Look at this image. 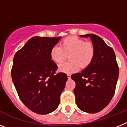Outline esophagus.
<instances>
[{"label": "esophagus", "instance_id": "esophagus-1", "mask_svg": "<svg viewBox=\"0 0 127 127\" xmlns=\"http://www.w3.org/2000/svg\"><path fill=\"white\" fill-rule=\"evenodd\" d=\"M70 76H71V75H70V74H67V77H68V79H70Z\"/></svg>", "mask_w": 127, "mask_h": 127}]
</instances>
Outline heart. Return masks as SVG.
I'll use <instances>...</instances> for the list:
<instances>
[{
  "label": "heart",
  "mask_w": 127,
  "mask_h": 127,
  "mask_svg": "<svg viewBox=\"0 0 127 127\" xmlns=\"http://www.w3.org/2000/svg\"><path fill=\"white\" fill-rule=\"evenodd\" d=\"M69 55L70 61L63 63L59 70L65 73H73L81 69H86L92 63L95 55V48L92 42L76 36L65 38L60 46H55L50 51L51 60L57 64H61Z\"/></svg>",
  "instance_id": "1"
}]
</instances>
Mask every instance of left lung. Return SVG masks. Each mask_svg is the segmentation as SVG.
I'll use <instances>...</instances> for the list:
<instances>
[{"label": "left lung", "mask_w": 127, "mask_h": 127, "mask_svg": "<svg viewBox=\"0 0 127 127\" xmlns=\"http://www.w3.org/2000/svg\"><path fill=\"white\" fill-rule=\"evenodd\" d=\"M80 36L90 37L95 55L89 67L71 76L76 83L74 92L76 104L83 111L96 113L104 109L113 98L118 78V65L113 49L102 38L93 33Z\"/></svg>", "instance_id": "left-lung-1"}]
</instances>
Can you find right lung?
Wrapping results in <instances>:
<instances>
[{
  "label": "right lung",
  "mask_w": 127,
  "mask_h": 127,
  "mask_svg": "<svg viewBox=\"0 0 127 127\" xmlns=\"http://www.w3.org/2000/svg\"><path fill=\"white\" fill-rule=\"evenodd\" d=\"M60 37L35 36L16 53L11 76L20 100L39 114L51 113L60 104L67 76L57 72L50 51Z\"/></svg>",
  "instance_id": "right-lung-1"
}]
</instances>
